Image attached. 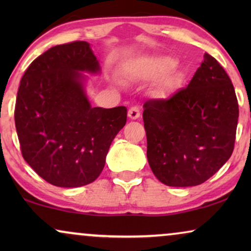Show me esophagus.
I'll use <instances>...</instances> for the list:
<instances>
[{
	"instance_id": "esophagus-1",
	"label": "esophagus",
	"mask_w": 251,
	"mask_h": 251,
	"mask_svg": "<svg viewBox=\"0 0 251 251\" xmlns=\"http://www.w3.org/2000/svg\"><path fill=\"white\" fill-rule=\"evenodd\" d=\"M128 116L131 120H137L140 116V111H139V108L137 107V106H132L131 108L129 109V112H128Z\"/></svg>"
}]
</instances>
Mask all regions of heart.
<instances>
[{"instance_id":"obj_1","label":"heart","mask_w":251,"mask_h":251,"mask_svg":"<svg viewBox=\"0 0 251 251\" xmlns=\"http://www.w3.org/2000/svg\"><path fill=\"white\" fill-rule=\"evenodd\" d=\"M175 61L170 58H160V59L144 60L140 67H142V75L147 78L159 77L161 75L166 74L168 71L173 67ZM174 83V77L168 76L163 82L164 88H169Z\"/></svg>"}]
</instances>
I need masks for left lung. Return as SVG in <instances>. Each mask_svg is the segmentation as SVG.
<instances>
[{"label":"left lung","instance_id":"left-lung-1","mask_svg":"<svg viewBox=\"0 0 251 251\" xmlns=\"http://www.w3.org/2000/svg\"><path fill=\"white\" fill-rule=\"evenodd\" d=\"M239 105L232 81L209 53L186 88L144 104L147 160L161 183L200 185L234 150Z\"/></svg>","mask_w":251,"mask_h":251}]
</instances>
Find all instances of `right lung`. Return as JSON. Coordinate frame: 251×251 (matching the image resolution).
<instances>
[{
  "mask_svg": "<svg viewBox=\"0 0 251 251\" xmlns=\"http://www.w3.org/2000/svg\"><path fill=\"white\" fill-rule=\"evenodd\" d=\"M100 71L84 41L50 48L29 65L16 99L15 123L23 157L48 183L78 187L104 169L126 108L92 107L83 74Z\"/></svg>",
  "mask_w": 251,
  "mask_h": 251,
  "instance_id": "add662e5",
  "label": "right lung"
}]
</instances>
